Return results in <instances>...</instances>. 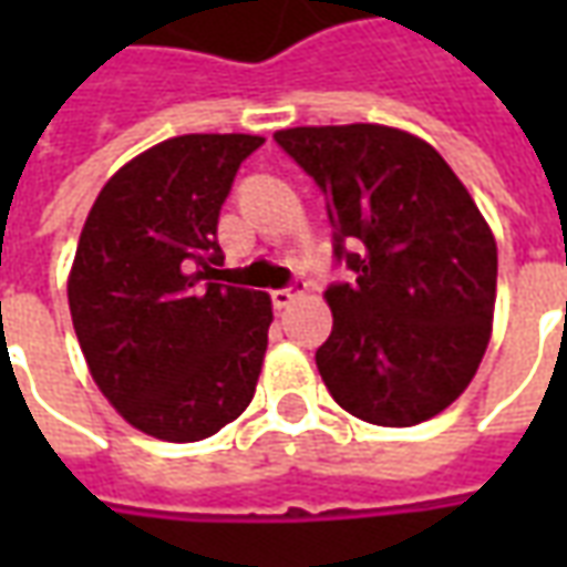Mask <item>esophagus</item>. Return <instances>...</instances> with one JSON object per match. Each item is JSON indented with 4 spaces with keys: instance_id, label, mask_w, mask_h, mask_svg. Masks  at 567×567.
Here are the masks:
<instances>
[{
    "instance_id": "esophagus-1",
    "label": "esophagus",
    "mask_w": 567,
    "mask_h": 567,
    "mask_svg": "<svg viewBox=\"0 0 567 567\" xmlns=\"http://www.w3.org/2000/svg\"><path fill=\"white\" fill-rule=\"evenodd\" d=\"M297 297H303L300 285H297V288H276V291H272V307H276V309L291 307Z\"/></svg>"
}]
</instances>
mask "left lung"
Wrapping results in <instances>:
<instances>
[{
    "mask_svg": "<svg viewBox=\"0 0 567 567\" xmlns=\"http://www.w3.org/2000/svg\"><path fill=\"white\" fill-rule=\"evenodd\" d=\"M276 142L324 190L333 251L355 272L324 291L333 328L316 364L328 392L370 425L443 413L474 380L495 316L498 246L474 197L406 130L291 127Z\"/></svg>",
    "mask_w": 567,
    "mask_h": 567,
    "instance_id": "1",
    "label": "left lung"
}]
</instances>
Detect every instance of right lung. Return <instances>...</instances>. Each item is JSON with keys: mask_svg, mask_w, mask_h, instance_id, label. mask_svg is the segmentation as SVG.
Returning <instances> with one entry per match:
<instances>
[{"mask_svg": "<svg viewBox=\"0 0 567 567\" xmlns=\"http://www.w3.org/2000/svg\"><path fill=\"white\" fill-rule=\"evenodd\" d=\"M187 133L124 163L100 190L69 270V312L105 401L169 443L212 437L255 398L270 295L224 285L218 212L260 148Z\"/></svg>", "mask_w": 567, "mask_h": 567, "instance_id": "add662e5", "label": "right lung"}]
</instances>
